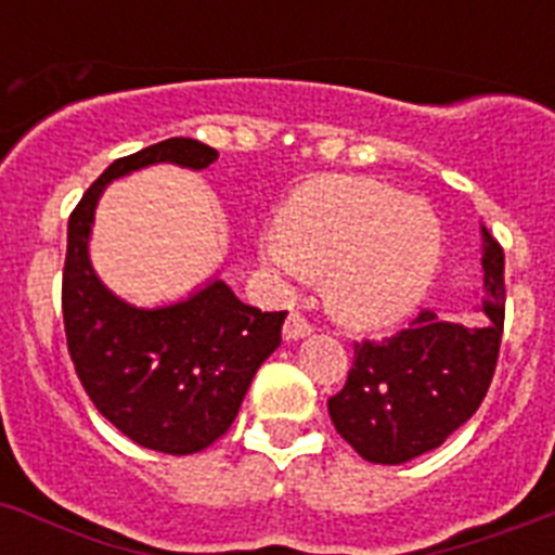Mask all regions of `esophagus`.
Segmentation results:
<instances>
[{
    "label": "esophagus",
    "instance_id": "34e87169",
    "mask_svg": "<svg viewBox=\"0 0 555 555\" xmlns=\"http://www.w3.org/2000/svg\"><path fill=\"white\" fill-rule=\"evenodd\" d=\"M310 332H312L310 321H305V318L298 315V312H293V315L284 321L282 335H284V340H301V337H307Z\"/></svg>",
    "mask_w": 555,
    "mask_h": 555
}]
</instances>
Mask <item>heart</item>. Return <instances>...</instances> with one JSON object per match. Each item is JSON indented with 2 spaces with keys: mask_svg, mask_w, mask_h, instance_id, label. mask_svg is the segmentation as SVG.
Returning <instances> with one entry per match:
<instances>
[{
  "mask_svg": "<svg viewBox=\"0 0 555 555\" xmlns=\"http://www.w3.org/2000/svg\"><path fill=\"white\" fill-rule=\"evenodd\" d=\"M441 257L444 225L424 197L354 176L298 186L262 243V259L282 276L324 273L330 310L365 330L397 324L416 310Z\"/></svg>",
  "mask_w": 555,
  "mask_h": 555,
  "instance_id": "obj_1",
  "label": "heart"
}]
</instances>
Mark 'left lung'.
Returning a JSON list of instances; mask_svg holds the SVG:
<instances>
[{
	"mask_svg": "<svg viewBox=\"0 0 555 555\" xmlns=\"http://www.w3.org/2000/svg\"><path fill=\"white\" fill-rule=\"evenodd\" d=\"M483 234L480 324L424 310L408 330L354 344L344 391L330 399L335 430L371 464L397 466L436 450L472 418L498 365L505 318L503 248Z\"/></svg>",
	"mask_w": 555,
	"mask_h": 555,
	"instance_id": "8db88e82",
	"label": "left lung"
}]
</instances>
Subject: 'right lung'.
<instances>
[{"instance_id":"add662e5","label":"right lung","mask_w":555,"mask_h":555,"mask_svg":"<svg viewBox=\"0 0 555 555\" xmlns=\"http://www.w3.org/2000/svg\"><path fill=\"white\" fill-rule=\"evenodd\" d=\"M211 162L215 147L184 137L117 158L80 197L66 237L61 301L77 377L122 436L167 455L206 450L229 430L257 369L282 344L287 312L243 305L218 276L172 305L137 307L100 282L89 240L111 181L153 164L206 170Z\"/></svg>"}]
</instances>
